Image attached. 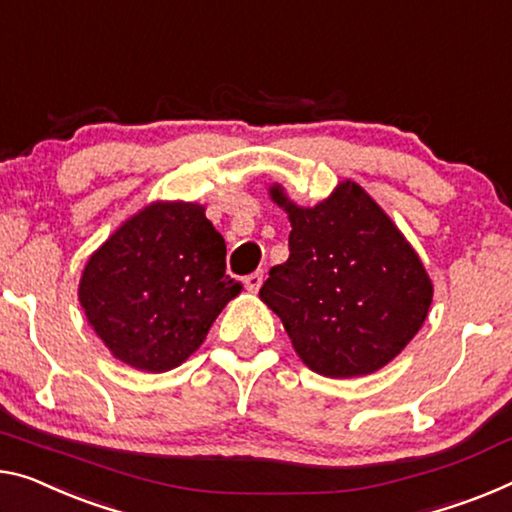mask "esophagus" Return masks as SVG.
<instances>
[{"label": "esophagus", "mask_w": 512, "mask_h": 512, "mask_svg": "<svg viewBox=\"0 0 512 512\" xmlns=\"http://www.w3.org/2000/svg\"><path fill=\"white\" fill-rule=\"evenodd\" d=\"M263 286V272H251L245 277V288L249 293H258V288Z\"/></svg>", "instance_id": "1"}]
</instances>
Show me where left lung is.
I'll return each mask as SVG.
<instances>
[{
  "mask_svg": "<svg viewBox=\"0 0 512 512\" xmlns=\"http://www.w3.org/2000/svg\"><path fill=\"white\" fill-rule=\"evenodd\" d=\"M270 196L288 212L293 231L288 261L272 267L261 300L311 371H380L428 318L432 281L419 254L352 180L313 208L290 201L281 185H272Z\"/></svg>",
  "mask_w": 512,
  "mask_h": 512,
  "instance_id": "obj_1",
  "label": "left lung"
}]
</instances>
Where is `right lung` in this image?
Segmentation results:
<instances>
[{"instance_id": "1", "label": "right lung", "mask_w": 512, "mask_h": 512, "mask_svg": "<svg viewBox=\"0 0 512 512\" xmlns=\"http://www.w3.org/2000/svg\"><path fill=\"white\" fill-rule=\"evenodd\" d=\"M240 290L226 274L224 238L206 208L155 201L93 251L80 279V304L116 359L164 373L199 350Z\"/></svg>"}]
</instances>
